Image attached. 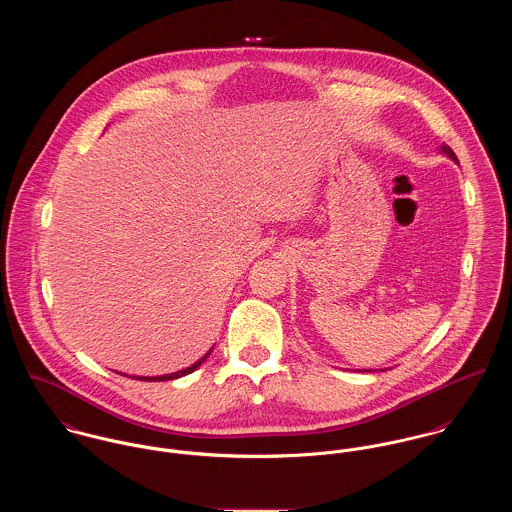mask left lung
<instances>
[{
    "mask_svg": "<svg viewBox=\"0 0 512 512\" xmlns=\"http://www.w3.org/2000/svg\"><path fill=\"white\" fill-rule=\"evenodd\" d=\"M441 151L449 157V159H453V161H457V157H455V153H453V149L449 146H441Z\"/></svg>",
    "mask_w": 512,
    "mask_h": 512,
    "instance_id": "obj_1",
    "label": "left lung"
}]
</instances>
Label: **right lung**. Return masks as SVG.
I'll list each match as a JSON object with an SVG mask.
<instances>
[{
	"label": "right lung",
	"instance_id": "right-lung-1",
	"mask_svg": "<svg viewBox=\"0 0 512 512\" xmlns=\"http://www.w3.org/2000/svg\"><path fill=\"white\" fill-rule=\"evenodd\" d=\"M211 355V351L203 357V359H199L195 365L187 366V368H183V370H177V372H171V374H163V376H132V378H136V380H153V382H161V380H173V378H179V376H185V374H191L193 370H197L199 366L203 365L205 361H207V357ZM126 376V374H124Z\"/></svg>",
	"mask_w": 512,
	"mask_h": 512
}]
</instances>
